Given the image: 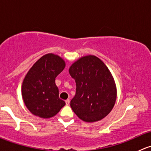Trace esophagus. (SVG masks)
<instances>
[{"mask_svg": "<svg viewBox=\"0 0 151 151\" xmlns=\"http://www.w3.org/2000/svg\"><path fill=\"white\" fill-rule=\"evenodd\" d=\"M69 103H70V99H66V104L67 105V106L69 104Z\"/></svg>", "mask_w": 151, "mask_h": 151, "instance_id": "34e87169", "label": "esophagus"}]
</instances>
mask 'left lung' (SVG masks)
<instances>
[{"label":"left lung","mask_w":151,"mask_h":151,"mask_svg":"<svg viewBox=\"0 0 151 151\" xmlns=\"http://www.w3.org/2000/svg\"><path fill=\"white\" fill-rule=\"evenodd\" d=\"M68 71L76 83V94L70 102L74 113L85 122L103 119L117 97L116 85L106 65L96 56L87 55L74 62Z\"/></svg>","instance_id":"8db88e82"}]
</instances>
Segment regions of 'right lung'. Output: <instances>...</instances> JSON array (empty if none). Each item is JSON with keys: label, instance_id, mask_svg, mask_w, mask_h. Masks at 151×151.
<instances>
[{"label": "right lung", "instance_id": "add662e5", "mask_svg": "<svg viewBox=\"0 0 151 151\" xmlns=\"http://www.w3.org/2000/svg\"><path fill=\"white\" fill-rule=\"evenodd\" d=\"M66 63L58 55L49 53L39 58L27 73L22 95L28 110L42 118L55 116L66 104L59 98L55 78Z\"/></svg>", "mask_w": 151, "mask_h": 151}]
</instances>
